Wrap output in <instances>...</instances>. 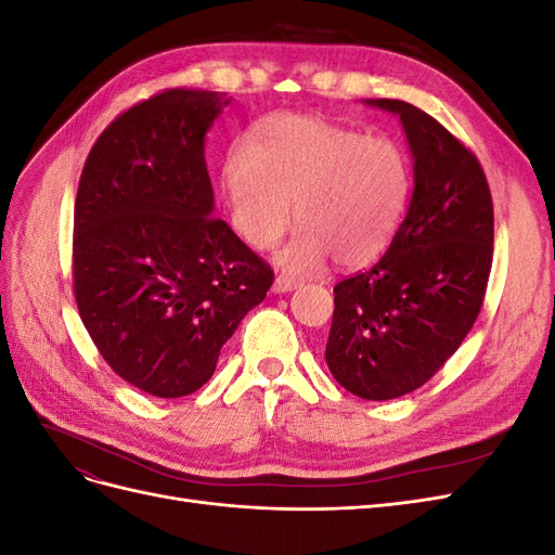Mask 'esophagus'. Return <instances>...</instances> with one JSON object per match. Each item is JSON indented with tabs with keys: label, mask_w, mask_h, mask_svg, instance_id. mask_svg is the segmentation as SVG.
Instances as JSON below:
<instances>
[{
	"label": "esophagus",
	"mask_w": 555,
	"mask_h": 555,
	"mask_svg": "<svg viewBox=\"0 0 555 555\" xmlns=\"http://www.w3.org/2000/svg\"><path fill=\"white\" fill-rule=\"evenodd\" d=\"M298 287V280L292 278V275H278L275 282H273V292L275 294H287L292 289Z\"/></svg>",
	"instance_id": "esophagus-1"
}]
</instances>
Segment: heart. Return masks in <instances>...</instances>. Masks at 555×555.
<instances>
[{
  "label": "heart",
  "mask_w": 555,
  "mask_h": 555,
  "mask_svg": "<svg viewBox=\"0 0 555 555\" xmlns=\"http://www.w3.org/2000/svg\"><path fill=\"white\" fill-rule=\"evenodd\" d=\"M222 190L238 236L273 247L294 220L300 227L278 261L312 273L328 257L359 268L389 247L412 192V166L400 143L367 137L314 115L275 113L233 143L222 159Z\"/></svg>",
  "instance_id": "b5f03b06"
}]
</instances>
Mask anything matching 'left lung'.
Here are the masks:
<instances>
[{
	"instance_id": "8db88e82",
	"label": "left lung",
	"mask_w": 555,
	"mask_h": 555,
	"mask_svg": "<svg viewBox=\"0 0 555 555\" xmlns=\"http://www.w3.org/2000/svg\"><path fill=\"white\" fill-rule=\"evenodd\" d=\"M414 192L386 255L333 289L326 363L349 393L391 400L424 386L475 326L493 263V198L479 159L400 99Z\"/></svg>"
}]
</instances>
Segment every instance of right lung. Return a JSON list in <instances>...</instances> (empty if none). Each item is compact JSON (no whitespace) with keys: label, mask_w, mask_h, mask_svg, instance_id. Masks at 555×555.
Wrapping results in <instances>:
<instances>
[{"label":"right lung","mask_w":555,"mask_h":555,"mask_svg":"<svg viewBox=\"0 0 555 555\" xmlns=\"http://www.w3.org/2000/svg\"><path fill=\"white\" fill-rule=\"evenodd\" d=\"M227 94L173 88L127 108L82 166L74 296L99 354L137 389L204 386L273 268L212 215L204 141Z\"/></svg>","instance_id":"add662e5"}]
</instances>
